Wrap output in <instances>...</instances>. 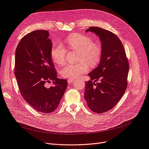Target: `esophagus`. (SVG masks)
Returning a JSON list of instances; mask_svg holds the SVG:
<instances>
[{"label": "esophagus", "mask_w": 149, "mask_h": 149, "mask_svg": "<svg viewBox=\"0 0 149 149\" xmlns=\"http://www.w3.org/2000/svg\"><path fill=\"white\" fill-rule=\"evenodd\" d=\"M76 81V79H68V82L69 83H73V81Z\"/></svg>", "instance_id": "34e87169"}]
</instances>
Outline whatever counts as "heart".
I'll return each instance as SVG.
<instances>
[{
	"instance_id": "b5f03b06",
	"label": "heart",
	"mask_w": 149,
	"mask_h": 149,
	"mask_svg": "<svg viewBox=\"0 0 149 149\" xmlns=\"http://www.w3.org/2000/svg\"><path fill=\"white\" fill-rule=\"evenodd\" d=\"M66 45L71 50L78 51V61H79L76 64H69L63 67L60 71L62 77L68 79L77 78L87 73L89 70L88 65L91 67H94L101 61L102 52L101 46L98 43L94 42L88 36H72L67 40ZM67 53L68 50L62 44L54 45L51 51L53 61L59 65H64Z\"/></svg>"
}]
</instances>
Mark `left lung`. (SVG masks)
I'll use <instances>...</instances> for the list:
<instances>
[{"mask_svg":"<svg viewBox=\"0 0 149 149\" xmlns=\"http://www.w3.org/2000/svg\"><path fill=\"white\" fill-rule=\"evenodd\" d=\"M86 31H93L100 37L102 52L100 65L88 74L91 79L85 81L84 100L92 111L103 113L116 105L127 89L129 61L114 33L97 26Z\"/></svg>","mask_w":149,"mask_h":149,"instance_id":"left-lung-1","label":"left lung"}]
</instances>
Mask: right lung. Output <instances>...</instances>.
Here are the masks:
<instances>
[{
	"instance_id": "right-lung-1",
	"label": "right lung",
	"mask_w": 149,
	"mask_h": 149,
	"mask_svg": "<svg viewBox=\"0 0 149 149\" xmlns=\"http://www.w3.org/2000/svg\"><path fill=\"white\" fill-rule=\"evenodd\" d=\"M47 30H35L21 39L15 50V75L21 95L38 112L50 113L58 107L68 82L58 78L51 55L52 43ZM53 81L49 88L45 83Z\"/></svg>"
}]
</instances>
